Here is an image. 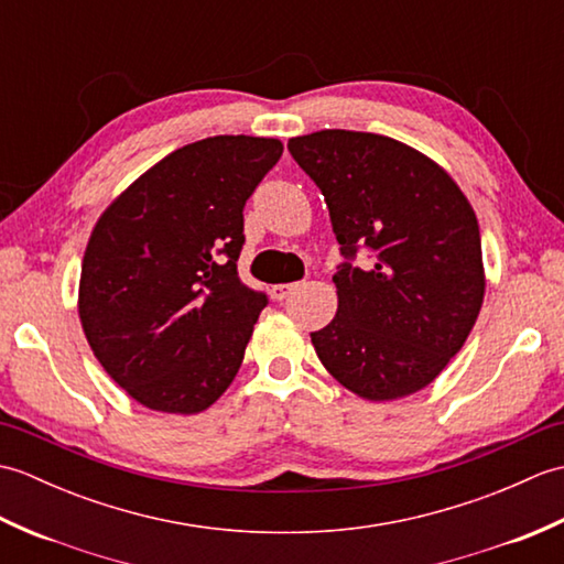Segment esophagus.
I'll use <instances>...</instances> for the list:
<instances>
[{"instance_id": "obj_1", "label": "esophagus", "mask_w": 564, "mask_h": 564, "mask_svg": "<svg viewBox=\"0 0 564 564\" xmlns=\"http://www.w3.org/2000/svg\"><path fill=\"white\" fill-rule=\"evenodd\" d=\"M293 291H297V283H275L271 285V297L273 301H285Z\"/></svg>"}]
</instances>
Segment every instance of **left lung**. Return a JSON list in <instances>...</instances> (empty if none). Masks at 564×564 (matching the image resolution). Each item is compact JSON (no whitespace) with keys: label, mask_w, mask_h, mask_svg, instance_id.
<instances>
[{"label":"left lung","mask_w":564,"mask_h":564,"mask_svg":"<svg viewBox=\"0 0 564 564\" xmlns=\"http://www.w3.org/2000/svg\"><path fill=\"white\" fill-rule=\"evenodd\" d=\"M319 186L341 254L370 267L334 273L337 315L313 332L332 378L370 402L431 386L463 349L485 301L480 225L453 176L404 142L319 130L289 140Z\"/></svg>","instance_id":"8db88e82"}]
</instances>
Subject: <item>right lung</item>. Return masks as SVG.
<instances>
[{
	"label": "right lung",
	"instance_id": "obj_1",
	"mask_svg": "<svg viewBox=\"0 0 564 564\" xmlns=\"http://www.w3.org/2000/svg\"><path fill=\"white\" fill-rule=\"evenodd\" d=\"M275 138L215 135L166 154L106 208L79 275V322L130 398L198 414L230 388L267 295L239 281L242 208Z\"/></svg>",
	"mask_w": 564,
	"mask_h": 564
}]
</instances>
